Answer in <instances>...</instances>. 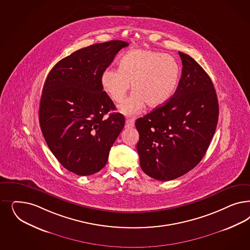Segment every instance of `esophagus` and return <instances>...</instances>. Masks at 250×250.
I'll return each instance as SVG.
<instances>
[{"instance_id": "34e87169", "label": "esophagus", "mask_w": 250, "mask_h": 250, "mask_svg": "<svg viewBox=\"0 0 250 250\" xmlns=\"http://www.w3.org/2000/svg\"><path fill=\"white\" fill-rule=\"evenodd\" d=\"M134 122H135L134 119H127L126 126L129 128H132V127H134Z\"/></svg>"}]
</instances>
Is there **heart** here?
I'll return each mask as SVG.
<instances>
[{"label":"heart","instance_id":"b5f03b06","mask_svg":"<svg viewBox=\"0 0 250 250\" xmlns=\"http://www.w3.org/2000/svg\"><path fill=\"white\" fill-rule=\"evenodd\" d=\"M179 76V66L170 55L151 50L134 49L121 58L119 70L106 69L101 85L107 96L121 103L127 96L129 83L133 93L119 107L124 115L132 116L147 105L154 107L172 95Z\"/></svg>","mask_w":250,"mask_h":250}]
</instances>
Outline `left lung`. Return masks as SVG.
<instances>
[{
  "mask_svg": "<svg viewBox=\"0 0 250 250\" xmlns=\"http://www.w3.org/2000/svg\"><path fill=\"white\" fill-rule=\"evenodd\" d=\"M182 73L169 100L135 122L140 166L149 177L168 181L202 161L217 126V96L209 75L191 57L178 52Z\"/></svg>",
  "mask_w": 250,
  "mask_h": 250,
  "instance_id": "obj_1",
  "label": "left lung"
}]
</instances>
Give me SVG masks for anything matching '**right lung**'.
I'll list each match as a JSON object with an SVG mask.
<instances>
[{
    "label": "right lung",
    "instance_id": "add662e5",
    "mask_svg": "<svg viewBox=\"0 0 250 250\" xmlns=\"http://www.w3.org/2000/svg\"><path fill=\"white\" fill-rule=\"evenodd\" d=\"M125 41L94 44L57 63L42 89L40 123L45 141L62 166L78 176L102 169L125 124L101 85V75Z\"/></svg>",
    "mask_w": 250,
    "mask_h": 250
}]
</instances>
